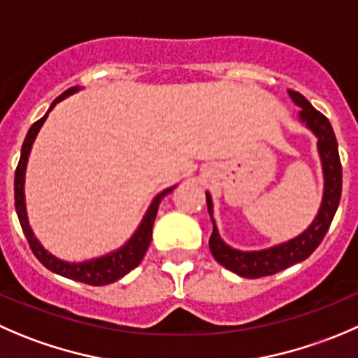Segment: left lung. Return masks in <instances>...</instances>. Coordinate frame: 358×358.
I'll list each match as a JSON object with an SVG mask.
<instances>
[{
    "label": "left lung",
    "instance_id": "1",
    "mask_svg": "<svg viewBox=\"0 0 358 358\" xmlns=\"http://www.w3.org/2000/svg\"><path fill=\"white\" fill-rule=\"evenodd\" d=\"M289 96L297 106H301L299 119L306 124L308 129L317 136L318 140V154L322 159V169H324V199L318 210L317 218L313 224L290 241L282 245L271 246V248L259 250V252H241L234 250L222 241L220 234L217 231V225L213 220V203L211 196L206 192L208 211H210L211 222H213V232L210 236V250L213 253L215 260L227 267L229 271L243 276V278H260V276L276 275L287 267L294 266L297 262H303L304 259L311 255L318 245L322 243L324 236L327 234L331 222L334 218L336 210L339 206L343 189V169L339 161L338 141H336L334 131L331 122L324 113L315 110L311 103L303 94L296 91H289Z\"/></svg>",
    "mask_w": 358,
    "mask_h": 358
}]
</instances>
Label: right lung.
Returning <instances> with one entry per match:
<instances>
[{"label":"right lung","instance_id":"right-lung-1","mask_svg":"<svg viewBox=\"0 0 358 358\" xmlns=\"http://www.w3.org/2000/svg\"><path fill=\"white\" fill-rule=\"evenodd\" d=\"M76 91H78V87H71V89L62 92L59 98H55L54 103L50 105V108H48V112L45 113L40 120H36V122L31 126V129L27 131V136L22 143V150H20L19 164H17L15 169V183H13V190H15V210L20 222V227H22L24 236H26L31 250H33L36 259L40 260L47 269H50L55 275L64 276V278L76 280V282L87 283V285L101 287L117 282V280H120L122 276H126L131 269H134V267L143 260L148 245H150L152 241V227H154L155 217H157L159 204H161L162 197L168 196V194L171 192L173 187L171 189L162 190L161 194L155 196V199L152 201L150 208H148L147 213H145L143 220H141L140 227L136 229L133 238H131L126 245L120 246L119 250H115V252L99 257V259L85 260V262H64V260L57 259V257H54L52 253H48L47 250L40 245V241L34 238L33 231H31L29 227V222H27L26 201H24V175H26V164L27 157H29L31 147H33L34 138H36L40 127L43 126L45 119H47L48 113L52 112V108H54L59 101H62V99L68 98V96L75 94Z\"/></svg>","mask_w":358,"mask_h":358}]
</instances>
